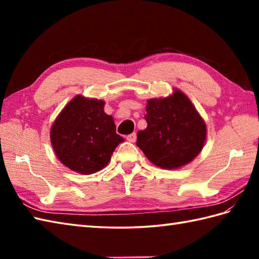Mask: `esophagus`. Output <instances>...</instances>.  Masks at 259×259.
<instances>
[{"label":"esophagus","instance_id":"1","mask_svg":"<svg viewBox=\"0 0 259 259\" xmlns=\"http://www.w3.org/2000/svg\"><path fill=\"white\" fill-rule=\"evenodd\" d=\"M126 140L130 141V142H135L137 140V134L134 133V134H130L126 136Z\"/></svg>","mask_w":259,"mask_h":259}]
</instances>
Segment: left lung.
I'll return each instance as SVG.
<instances>
[{
	"label": "left lung",
	"instance_id": "obj_1",
	"mask_svg": "<svg viewBox=\"0 0 259 259\" xmlns=\"http://www.w3.org/2000/svg\"><path fill=\"white\" fill-rule=\"evenodd\" d=\"M147 128L137 135V146L148 160L162 169H179L201 152L207 138L205 120L179 89L168 97L147 100Z\"/></svg>",
	"mask_w": 259,
	"mask_h": 259
}]
</instances>
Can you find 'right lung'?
<instances>
[{
  "label": "right lung",
  "instance_id": "right-lung-1",
  "mask_svg": "<svg viewBox=\"0 0 259 259\" xmlns=\"http://www.w3.org/2000/svg\"><path fill=\"white\" fill-rule=\"evenodd\" d=\"M104 103L96 98L75 96L51 125L53 150L72 171L82 175L100 171L123 141L115 133L113 118L104 112Z\"/></svg>",
  "mask_w": 259,
  "mask_h": 259
}]
</instances>
